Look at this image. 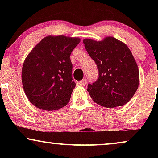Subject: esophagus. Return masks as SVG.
<instances>
[{
    "label": "esophagus",
    "instance_id": "1",
    "mask_svg": "<svg viewBox=\"0 0 158 158\" xmlns=\"http://www.w3.org/2000/svg\"><path fill=\"white\" fill-rule=\"evenodd\" d=\"M78 84H79V85H81V86H84V85L87 84V79H84L83 80L79 81V82H78Z\"/></svg>",
    "mask_w": 158,
    "mask_h": 158
}]
</instances>
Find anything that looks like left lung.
<instances>
[{"mask_svg":"<svg viewBox=\"0 0 158 158\" xmlns=\"http://www.w3.org/2000/svg\"><path fill=\"white\" fill-rule=\"evenodd\" d=\"M85 48L97 65L99 77L88 85L92 99L106 108L126 104L139 85V70L127 45L114 37L101 41L86 39Z\"/></svg>","mask_w":158,"mask_h":158,"instance_id":"1","label":"left lung"}]
</instances>
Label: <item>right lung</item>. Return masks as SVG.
<instances>
[{
	"label": "right lung",
	"mask_w": 158,
	"mask_h": 158,
	"mask_svg": "<svg viewBox=\"0 0 158 158\" xmlns=\"http://www.w3.org/2000/svg\"><path fill=\"white\" fill-rule=\"evenodd\" d=\"M79 38L47 36L31 50L21 73L25 94L33 106L45 110L66 106L76 86L70 56Z\"/></svg>",
	"instance_id": "add662e5"
}]
</instances>
